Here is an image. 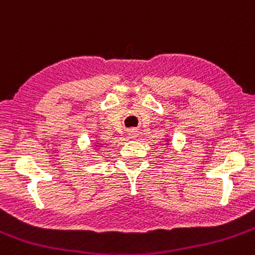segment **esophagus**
I'll use <instances>...</instances> for the list:
<instances>
[{"instance_id":"34e87169","label":"esophagus","mask_w":255,"mask_h":255,"mask_svg":"<svg viewBox=\"0 0 255 255\" xmlns=\"http://www.w3.org/2000/svg\"><path fill=\"white\" fill-rule=\"evenodd\" d=\"M128 136H130V138H136V137H137V131L130 130V131H128Z\"/></svg>"}]
</instances>
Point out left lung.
Returning a JSON list of instances; mask_svg holds the SVG:
<instances>
[{"label": "left lung", "instance_id": "obj_1", "mask_svg": "<svg viewBox=\"0 0 255 255\" xmlns=\"http://www.w3.org/2000/svg\"><path fill=\"white\" fill-rule=\"evenodd\" d=\"M169 141H170V138L168 137V136L166 135V138H164V142H166V143H164V145H166V147H167V146H169V143H170Z\"/></svg>", "mask_w": 255, "mask_h": 255}]
</instances>
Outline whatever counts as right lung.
<instances>
[{
    "label": "right lung",
    "mask_w": 255,
    "mask_h": 255,
    "mask_svg": "<svg viewBox=\"0 0 255 255\" xmlns=\"http://www.w3.org/2000/svg\"><path fill=\"white\" fill-rule=\"evenodd\" d=\"M94 136H96V140L93 141V147H94V149H97V151H99V149H101L102 147H104V146H103V143L99 142V138L97 137V135H94Z\"/></svg>",
    "instance_id": "right-lung-1"
}]
</instances>
